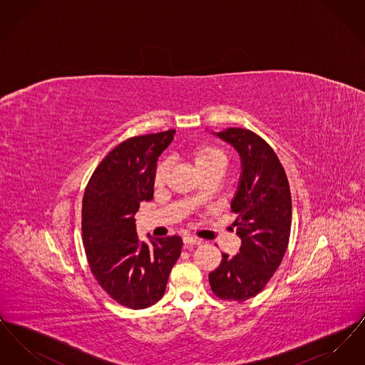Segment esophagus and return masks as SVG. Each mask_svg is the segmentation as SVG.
<instances>
[{
    "instance_id": "1",
    "label": "esophagus",
    "mask_w": 365,
    "mask_h": 365,
    "mask_svg": "<svg viewBox=\"0 0 365 365\" xmlns=\"http://www.w3.org/2000/svg\"><path fill=\"white\" fill-rule=\"evenodd\" d=\"M183 242H185V245H187V246H190V245H200V243H201V240H200V238H197V237L185 235V237H183Z\"/></svg>"
}]
</instances>
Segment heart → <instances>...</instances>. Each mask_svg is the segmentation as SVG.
Returning <instances> with one entry per match:
<instances>
[{
  "label": "heart",
  "instance_id": "obj_1",
  "mask_svg": "<svg viewBox=\"0 0 365 365\" xmlns=\"http://www.w3.org/2000/svg\"><path fill=\"white\" fill-rule=\"evenodd\" d=\"M192 161L198 173L204 174L209 171H223L227 165L228 157L226 152L217 146L201 145L192 150ZM168 171H170V160L164 158L157 164L155 170L153 183L156 187L164 186L168 176Z\"/></svg>",
  "mask_w": 365,
  "mask_h": 365
}]
</instances>
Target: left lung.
Returning a JSON list of instances; mask_svg holds the SVG:
<instances>
[{"instance_id":"8db88e82","label":"left lung","mask_w":365,"mask_h":365,"mask_svg":"<svg viewBox=\"0 0 365 365\" xmlns=\"http://www.w3.org/2000/svg\"><path fill=\"white\" fill-rule=\"evenodd\" d=\"M241 157L240 186L231 202L234 226L241 238L240 253H223L220 265L209 274L213 294L243 302L260 293L286 253L292 227L289 180L274 149L250 130L227 128L216 134Z\"/></svg>"}]
</instances>
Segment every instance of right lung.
Wrapping results in <instances>:
<instances>
[{"label":"right lung","mask_w":365,"mask_h":365,"mask_svg":"<svg viewBox=\"0 0 365 365\" xmlns=\"http://www.w3.org/2000/svg\"><path fill=\"white\" fill-rule=\"evenodd\" d=\"M174 135L168 130L124 140L96 168L83 195L82 232L90 269L106 294L130 309L161 299L180 256V237L140 242L134 219L139 204L153 198L157 158Z\"/></svg>","instance_id":"obj_1"}]
</instances>
